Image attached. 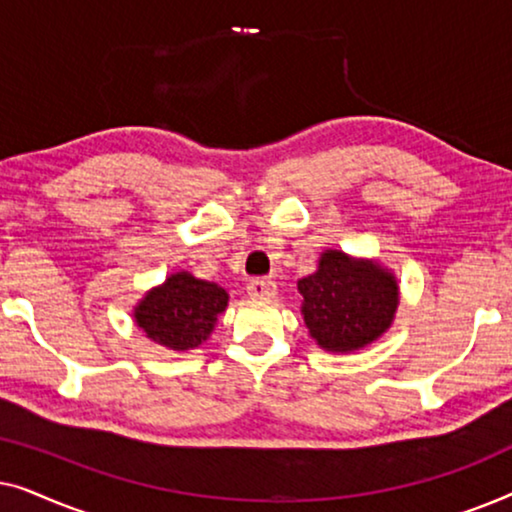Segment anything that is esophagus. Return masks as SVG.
Returning a JSON list of instances; mask_svg holds the SVG:
<instances>
[{"instance_id": "1", "label": "esophagus", "mask_w": 512, "mask_h": 512, "mask_svg": "<svg viewBox=\"0 0 512 512\" xmlns=\"http://www.w3.org/2000/svg\"><path fill=\"white\" fill-rule=\"evenodd\" d=\"M247 291H249V296H254V298H272L277 293V286L270 277H254V279H249Z\"/></svg>"}]
</instances>
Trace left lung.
Masks as SVG:
<instances>
[{
    "instance_id": "1",
    "label": "left lung",
    "mask_w": 512,
    "mask_h": 512,
    "mask_svg": "<svg viewBox=\"0 0 512 512\" xmlns=\"http://www.w3.org/2000/svg\"><path fill=\"white\" fill-rule=\"evenodd\" d=\"M298 291L312 338L331 352H352L380 338L398 307L396 279L342 251H326L319 270L300 279Z\"/></svg>"
}]
</instances>
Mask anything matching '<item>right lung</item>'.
Listing matches in <instances>:
<instances>
[{
    "label": "right lung",
    "instance_id": "obj_1",
    "mask_svg": "<svg viewBox=\"0 0 512 512\" xmlns=\"http://www.w3.org/2000/svg\"><path fill=\"white\" fill-rule=\"evenodd\" d=\"M226 305L228 293L221 286L179 272L139 303L135 319L153 342L184 352L207 340Z\"/></svg>",
    "mask_w": 512,
    "mask_h": 512
}]
</instances>
